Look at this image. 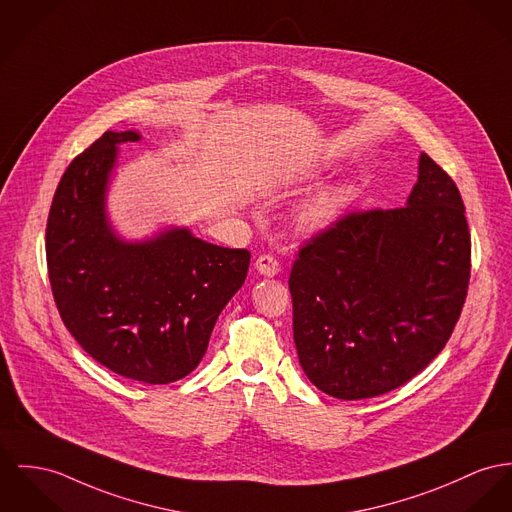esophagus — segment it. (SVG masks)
Wrapping results in <instances>:
<instances>
[{
	"instance_id": "1",
	"label": "esophagus",
	"mask_w": 512,
	"mask_h": 512,
	"mask_svg": "<svg viewBox=\"0 0 512 512\" xmlns=\"http://www.w3.org/2000/svg\"><path fill=\"white\" fill-rule=\"evenodd\" d=\"M255 269L263 276H276L278 275V271H280V265H278V261H276L273 255L263 253V255L257 257Z\"/></svg>"
}]
</instances>
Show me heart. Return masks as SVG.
<instances>
[{
    "instance_id": "1",
    "label": "heart",
    "mask_w": 512,
    "mask_h": 512,
    "mask_svg": "<svg viewBox=\"0 0 512 512\" xmlns=\"http://www.w3.org/2000/svg\"><path fill=\"white\" fill-rule=\"evenodd\" d=\"M347 202V193L343 189H331L308 200L296 212V226L304 232H319L335 222Z\"/></svg>"
}]
</instances>
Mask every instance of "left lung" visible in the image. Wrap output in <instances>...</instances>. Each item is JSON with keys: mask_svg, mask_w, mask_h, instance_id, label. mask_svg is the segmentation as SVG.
Here are the masks:
<instances>
[{"mask_svg": "<svg viewBox=\"0 0 512 512\" xmlns=\"http://www.w3.org/2000/svg\"><path fill=\"white\" fill-rule=\"evenodd\" d=\"M470 269L460 191L421 154L407 206L349 212L298 251L288 286L310 382L347 401L409 382L448 343Z\"/></svg>", "mask_w": 512, "mask_h": 512, "instance_id": "1", "label": "left lung"}]
</instances>
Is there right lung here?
Here are the masks:
<instances>
[{"instance_id":"obj_1","label":"right lung","mask_w":512,"mask_h":512,"mask_svg":"<svg viewBox=\"0 0 512 512\" xmlns=\"http://www.w3.org/2000/svg\"><path fill=\"white\" fill-rule=\"evenodd\" d=\"M138 140L109 130L68 165L48 214L46 265L56 308L85 353L124 378L169 384L197 368L251 253L187 228L120 239L105 195L118 146Z\"/></svg>"}]
</instances>
